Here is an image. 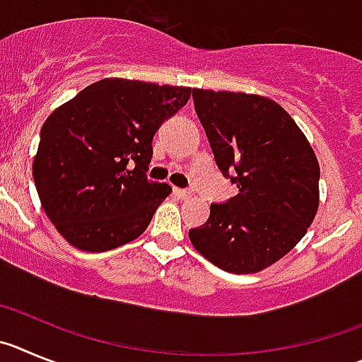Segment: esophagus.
Listing matches in <instances>:
<instances>
[{
    "instance_id": "esophagus-1",
    "label": "esophagus",
    "mask_w": 362,
    "mask_h": 362,
    "mask_svg": "<svg viewBox=\"0 0 362 362\" xmlns=\"http://www.w3.org/2000/svg\"><path fill=\"white\" fill-rule=\"evenodd\" d=\"M173 193H175V197H177V198H180V200H185V198H189V197H191V191H189V189H180V187H175V189H173Z\"/></svg>"
}]
</instances>
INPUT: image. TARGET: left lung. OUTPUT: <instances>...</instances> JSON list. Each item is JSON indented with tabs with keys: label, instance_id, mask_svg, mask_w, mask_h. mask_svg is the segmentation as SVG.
Masks as SVG:
<instances>
[{
	"label": "left lung",
	"instance_id": "8db88e82",
	"mask_svg": "<svg viewBox=\"0 0 362 362\" xmlns=\"http://www.w3.org/2000/svg\"><path fill=\"white\" fill-rule=\"evenodd\" d=\"M218 169L238 194L211 204L189 230L194 249L233 274L259 272L294 249L319 205V164L307 136L274 100L193 88Z\"/></svg>",
	"mask_w": 362,
	"mask_h": 362
}]
</instances>
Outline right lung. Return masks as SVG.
Returning a JSON list of instances; mask_svg holds the SVG:
<instances>
[{"label":"right lung","instance_id":"1","mask_svg":"<svg viewBox=\"0 0 362 362\" xmlns=\"http://www.w3.org/2000/svg\"><path fill=\"white\" fill-rule=\"evenodd\" d=\"M189 95L185 86L103 79L48 117L34 182L45 213L68 243L104 252L148 229L171 193L146 175L153 136Z\"/></svg>","mask_w":362,"mask_h":362}]
</instances>
